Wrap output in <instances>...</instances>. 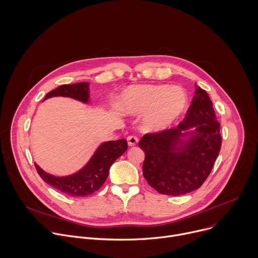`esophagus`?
Segmentation results:
<instances>
[{
  "mask_svg": "<svg viewBox=\"0 0 258 258\" xmlns=\"http://www.w3.org/2000/svg\"><path fill=\"white\" fill-rule=\"evenodd\" d=\"M126 140H127L128 146H131V147L136 146V145L138 144V142H139V139H138L136 136H128Z\"/></svg>",
  "mask_w": 258,
  "mask_h": 258,
  "instance_id": "1",
  "label": "esophagus"
}]
</instances>
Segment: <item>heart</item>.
Masks as SVG:
<instances>
[{
    "instance_id": "heart-1",
    "label": "heart",
    "mask_w": 258,
    "mask_h": 258,
    "mask_svg": "<svg viewBox=\"0 0 258 258\" xmlns=\"http://www.w3.org/2000/svg\"><path fill=\"white\" fill-rule=\"evenodd\" d=\"M188 102V94L181 87L138 85L121 93L118 106L125 114H144L142 125L146 132L161 133L178 120Z\"/></svg>"
}]
</instances>
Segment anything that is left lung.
<instances>
[{"label": "left lung", "instance_id": "8db88e82", "mask_svg": "<svg viewBox=\"0 0 258 258\" xmlns=\"http://www.w3.org/2000/svg\"><path fill=\"white\" fill-rule=\"evenodd\" d=\"M185 119L175 128L147 134L139 142L145 152L143 175L163 195H185L199 189L218 156L222 137L212 102L195 86Z\"/></svg>", "mask_w": 258, "mask_h": 258}]
</instances>
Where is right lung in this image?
<instances>
[{
	"mask_svg": "<svg viewBox=\"0 0 258 258\" xmlns=\"http://www.w3.org/2000/svg\"><path fill=\"white\" fill-rule=\"evenodd\" d=\"M52 97H68L85 104L90 102V84L63 85L48 93L44 100ZM127 149L124 139L103 142L87 164L79 171L64 176H56L43 170L34 163L40 176L53 188L71 197H85L98 191L105 182L109 169Z\"/></svg>",
	"mask_w": 258,
	"mask_h": 258,
	"instance_id": "add662e5",
	"label": "right lung"
}]
</instances>
